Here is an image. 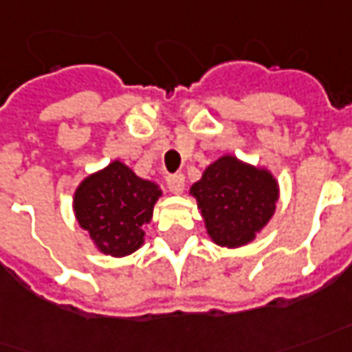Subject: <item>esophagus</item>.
<instances>
[{
    "label": "esophagus",
    "instance_id": "1",
    "mask_svg": "<svg viewBox=\"0 0 352 352\" xmlns=\"http://www.w3.org/2000/svg\"><path fill=\"white\" fill-rule=\"evenodd\" d=\"M167 188L173 192V195H183L185 190V177L181 173H173V175H167Z\"/></svg>",
    "mask_w": 352,
    "mask_h": 352
}]
</instances>
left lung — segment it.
I'll return each instance as SVG.
<instances>
[{"label":"left lung","mask_w":352,"mask_h":352,"mask_svg":"<svg viewBox=\"0 0 352 352\" xmlns=\"http://www.w3.org/2000/svg\"><path fill=\"white\" fill-rule=\"evenodd\" d=\"M190 196L198 204L212 243L241 248L252 243L276 214L279 183L266 167L226 154L192 183Z\"/></svg>","instance_id":"1"}]
</instances>
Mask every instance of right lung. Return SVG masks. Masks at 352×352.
<instances>
[{
	"label": "right lung",
	"instance_id": "right-lung-1",
	"mask_svg": "<svg viewBox=\"0 0 352 352\" xmlns=\"http://www.w3.org/2000/svg\"><path fill=\"white\" fill-rule=\"evenodd\" d=\"M164 190L123 162L85 177L73 195V212L98 252L123 258L144 245L146 226Z\"/></svg>",
	"mask_w": 352,
	"mask_h": 352
}]
</instances>
